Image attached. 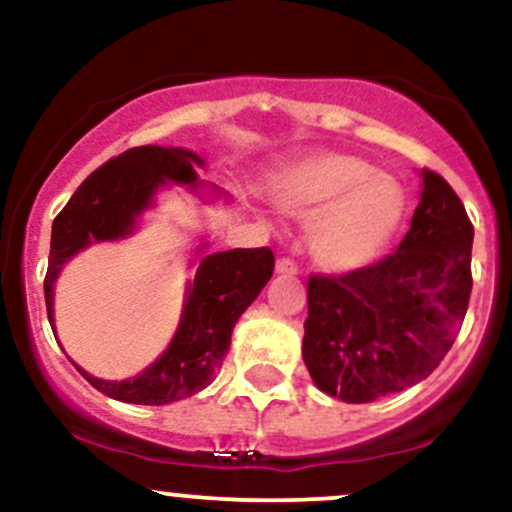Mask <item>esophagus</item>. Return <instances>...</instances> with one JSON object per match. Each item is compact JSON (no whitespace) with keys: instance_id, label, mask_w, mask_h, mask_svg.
<instances>
[{"instance_id":"esophagus-1","label":"esophagus","mask_w":512,"mask_h":512,"mask_svg":"<svg viewBox=\"0 0 512 512\" xmlns=\"http://www.w3.org/2000/svg\"><path fill=\"white\" fill-rule=\"evenodd\" d=\"M276 274H281V276H293V274H298L296 262H291L289 257H281V260H276Z\"/></svg>"}]
</instances>
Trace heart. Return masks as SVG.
<instances>
[{
    "mask_svg": "<svg viewBox=\"0 0 512 512\" xmlns=\"http://www.w3.org/2000/svg\"><path fill=\"white\" fill-rule=\"evenodd\" d=\"M276 207L310 221V255L330 274L361 272L383 255L407 211L397 180L363 158L320 151L291 163L274 180Z\"/></svg>",
    "mask_w": 512,
    "mask_h": 512,
    "instance_id": "1",
    "label": "heart"
}]
</instances>
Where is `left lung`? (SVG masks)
<instances>
[{"mask_svg": "<svg viewBox=\"0 0 512 512\" xmlns=\"http://www.w3.org/2000/svg\"><path fill=\"white\" fill-rule=\"evenodd\" d=\"M474 228L452 187L421 170L397 252L344 276H310L303 361L317 390L349 404L428 378L457 339L472 293Z\"/></svg>", "mask_w": 512, "mask_h": 512, "instance_id": "left-lung-1", "label": "left lung"}]
</instances>
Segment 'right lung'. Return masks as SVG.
Here are the masks:
<instances>
[{
  "label": "right lung",
  "mask_w": 512,
  "mask_h": 512,
  "mask_svg": "<svg viewBox=\"0 0 512 512\" xmlns=\"http://www.w3.org/2000/svg\"><path fill=\"white\" fill-rule=\"evenodd\" d=\"M204 166L207 163L195 151L149 144L125 151L81 182L52 223L45 274L52 332L57 334L55 284L74 255L96 243L132 238L142 226V216L156 207L158 192L170 185L187 187L202 202L226 199L219 187L199 180L197 168ZM190 267H195V279L185 284L178 330L151 366L134 378L103 380L72 361L98 392L117 402L161 407L211 385L228 354L238 317L272 279L274 255L269 248L209 252V240L202 238L192 250Z\"/></svg>",
  "instance_id": "add662e5"
}]
</instances>
